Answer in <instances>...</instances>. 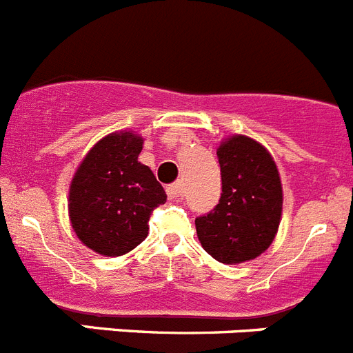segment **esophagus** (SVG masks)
<instances>
[{
    "instance_id": "1",
    "label": "esophagus",
    "mask_w": 353,
    "mask_h": 353,
    "mask_svg": "<svg viewBox=\"0 0 353 353\" xmlns=\"http://www.w3.org/2000/svg\"><path fill=\"white\" fill-rule=\"evenodd\" d=\"M183 192H184V184L181 183V181L167 186V195H169L170 200H177L179 196H183Z\"/></svg>"
}]
</instances>
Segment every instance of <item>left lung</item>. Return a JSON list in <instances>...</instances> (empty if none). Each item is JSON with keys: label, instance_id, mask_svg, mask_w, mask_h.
Masks as SVG:
<instances>
[{"label": "left lung", "instance_id": "obj_1", "mask_svg": "<svg viewBox=\"0 0 353 353\" xmlns=\"http://www.w3.org/2000/svg\"><path fill=\"white\" fill-rule=\"evenodd\" d=\"M220 204L195 220L205 252L227 265L262 255L278 234L283 186L268 148L246 135L227 137L218 149Z\"/></svg>", "mask_w": 353, "mask_h": 353}]
</instances>
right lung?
<instances>
[{
  "mask_svg": "<svg viewBox=\"0 0 353 353\" xmlns=\"http://www.w3.org/2000/svg\"><path fill=\"white\" fill-rule=\"evenodd\" d=\"M144 139L112 132L82 158L68 192V218L84 246L103 256H121L148 237L154 208L167 193L148 165L139 161Z\"/></svg>",
  "mask_w": 353,
  "mask_h": 353,
  "instance_id": "right-lung-1",
  "label": "right lung"
}]
</instances>
